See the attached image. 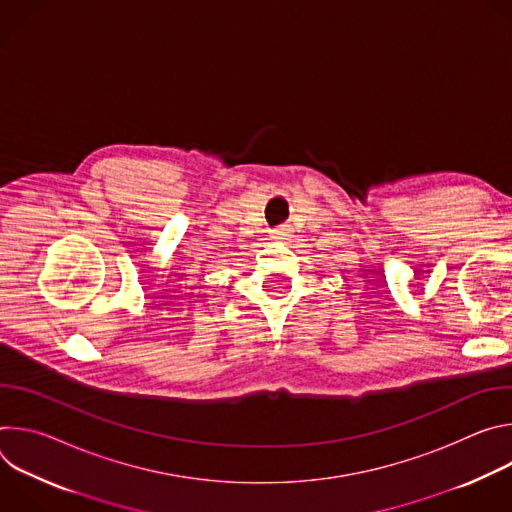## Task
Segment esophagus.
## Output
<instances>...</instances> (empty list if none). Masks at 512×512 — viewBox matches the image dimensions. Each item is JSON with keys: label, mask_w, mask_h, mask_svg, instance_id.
I'll list each match as a JSON object with an SVG mask.
<instances>
[{"label": "esophagus", "mask_w": 512, "mask_h": 512, "mask_svg": "<svg viewBox=\"0 0 512 512\" xmlns=\"http://www.w3.org/2000/svg\"><path fill=\"white\" fill-rule=\"evenodd\" d=\"M291 237H294V229H291L289 225H279L277 229L271 231V239H275V241H287Z\"/></svg>", "instance_id": "esophagus-1"}]
</instances>
